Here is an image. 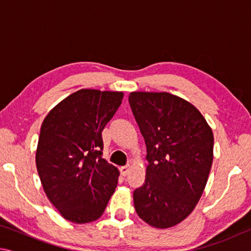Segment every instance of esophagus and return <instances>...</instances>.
Listing matches in <instances>:
<instances>
[{
    "instance_id": "34e87169",
    "label": "esophagus",
    "mask_w": 251,
    "mask_h": 251,
    "mask_svg": "<svg viewBox=\"0 0 251 251\" xmlns=\"http://www.w3.org/2000/svg\"><path fill=\"white\" fill-rule=\"evenodd\" d=\"M130 165H126V166H123L120 168V172L122 174V176H127L128 175V173L130 171Z\"/></svg>"
}]
</instances>
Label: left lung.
<instances>
[{
    "instance_id": "8db88e82",
    "label": "left lung",
    "mask_w": 251,
    "mask_h": 251,
    "mask_svg": "<svg viewBox=\"0 0 251 251\" xmlns=\"http://www.w3.org/2000/svg\"><path fill=\"white\" fill-rule=\"evenodd\" d=\"M128 100L147 150L145 182L133 195L136 212L151 227L176 226L206 187L211 127L192 103L167 92H131Z\"/></svg>"
}]
</instances>
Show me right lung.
Listing matches in <instances>:
<instances>
[{
  "mask_svg": "<svg viewBox=\"0 0 251 251\" xmlns=\"http://www.w3.org/2000/svg\"><path fill=\"white\" fill-rule=\"evenodd\" d=\"M123 92L82 88L50 110L41 126L36 168L50 201L75 224L99 219L115 192L120 172L101 158V130Z\"/></svg>",
  "mask_w": 251,
  "mask_h": 251,
  "instance_id": "add662e5",
  "label": "right lung"
}]
</instances>
